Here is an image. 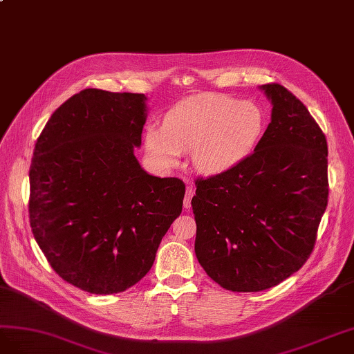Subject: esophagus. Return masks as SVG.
Returning <instances> with one entry per match:
<instances>
[{"mask_svg":"<svg viewBox=\"0 0 354 354\" xmlns=\"http://www.w3.org/2000/svg\"><path fill=\"white\" fill-rule=\"evenodd\" d=\"M193 197H194V189H193V187H187L185 198H184V207H185V209H189V207H191V200H193Z\"/></svg>","mask_w":354,"mask_h":354,"instance_id":"obj_1","label":"esophagus"}]
</instances>
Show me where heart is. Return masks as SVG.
I'll use <instances>...</instances> for the list:
<instances>
[{
	"mask_svg": "<svg viewBox=\"0 0 354 354\" xmlns=\"http://www.w3.org/2000/svg\"><path fill=\"white\" fill-rule=\"evenodd\" d=\"M264 124V113L255 104L222 95H198L169 109L163 127L147 130L145 149L161 166L175 165L183 151H193L197 170L218 175L252 154Z\"/></svg>",
	"mask_w": 354,
	"mask_h": 354,
	"instance_id": "obj_1",
	"label": "heart"
}]
</instances>
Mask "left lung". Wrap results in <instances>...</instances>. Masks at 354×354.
<instances>
[{"mask_svg": "<svg viewBox=\"0 0 354 354\" xmlns=\"http://www.w3.org/2000/svg\"><path fill=\"white\" fill-rule=\"evenodd\" d=\"M271 123L254 153L224 174L196 180V257L233 292H259L298 271L328 206V144L306 105L283 86L259 87Z\"/></svg>", "mask_w": 354, "mask_h": 354, "instance_id": "left-lung-1", "label": "left lung"}]
</instances>
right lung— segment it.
Masks as SVG:
<instances>
[{
    "instance_id": "add662e5",
    "label": "right lung",
    "mask_w": 354,
    "mask_h": 354,
    "mask_svg": "<svg viewBox=\"0 0 354 354\" xmlns=\"http://www.w3.org/2000/svg\"><path fill=\"white\" fill-rule=\"evenodd\" d=\"M145 102L142 93L82 90L37 139L29 170L34 237L57 274L90 294L136 285L183 212V180L149 175L135 157Z\"/></svg>"
}]
</instances>
